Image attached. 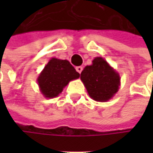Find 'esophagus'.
I'll use <instances>...</instances> for the list:
<instances>
[{
	"mask_svg": "<svg viewBox=\"0 0 153 153\" xmlns=\"http://www.w3.org/2000/svg\"><path fill=\"white\" fill-rule=\"evenodd\" d=\"M75 69H76V71L78 72V73H79V74H80L83 68H82V66H77Z\"/></svg>",
	"mask_w": 153,
	"mask_h": 153,
	"instance_id": "34e87169",
	"label": "esophagus"
}]
</instances>
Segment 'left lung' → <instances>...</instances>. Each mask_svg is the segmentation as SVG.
Masks as SVG:
<instances>
[{
	"instance_id": "8db88e82",
	"label": "left lung",
	"mask_w": 153,
	"mask_h": 153,
	"mask_svg": "<svg viewBox=\"0 0 153 153\" xmlns=\"http://www.w3.org/2000/svg\"><path fill=\"white\" fill-rule=\"evenodd\" d=\"M88 96L95 101L107 102L119 91L120 77L105 59L97 56L80 74Z\"/></svg>"
}]
</instances>
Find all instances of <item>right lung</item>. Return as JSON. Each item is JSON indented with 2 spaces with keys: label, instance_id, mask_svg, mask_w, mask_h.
<instances>
[{
  "label": "right lung",
  "instance_id": "add662e5",
  "mask_svg": "<svg viewBox=\"0 0 153 153\" xmlns=\"http://www.w3.org/2000/svg\"><path fill=\"white\" fill-rule=\"evenodd\" d=\"M79 77L68 60L52 57L37 78L39 88L46 98H54L62 93L65 87Z\"/></svg>",
  "mask_w": 153,
  "mask_h": 153
}]
</instances>
